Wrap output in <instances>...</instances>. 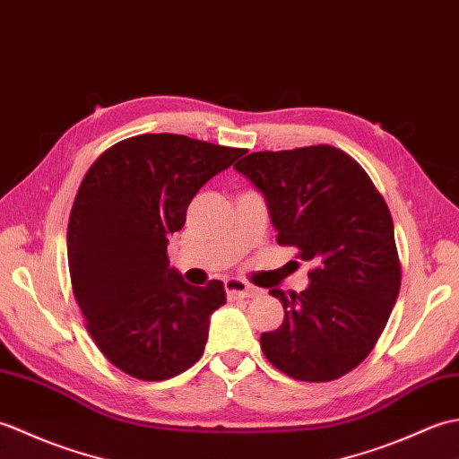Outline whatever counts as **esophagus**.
Returning <instances> with one entry per match:
<instances>
[{"label": "esophagus", "instance_id": "obj_1", "mask_svg": "<svg viewBox=\"0 0 459 459\" xmlns=\"http://www.w3.org/2000/svg\"><path fill=\"white\" fill-rule=\"evenodd\" d=\"M224 290H227L229 298H255L260 291L258 288L250 286L245 280H238V278H229L224 281Z\"/></svg>", "mask_w": 459, "mask_h": 459}]
</instances>
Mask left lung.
Here are the masks:
<instances>
[{
    "label": "left lung",
    "instance_id": "left-lung-1",
    "mask_svg": "<svg viewBox=\"0 0 459 459\" xmlns=\"http://www.w3.org/2000/svg\"><path fill=\"white\" fill-rule=\"evenodd\" d=\"M264 195L278 245L314 264L296 294L270 290L284 321L260 347L306 383L347 375L373 351L401 290L393 217L360 165L333 145L255 152L235 163Z\"/></svg>",
    "mask_w": 459,
    "mask_h": 459
}]
</instances>
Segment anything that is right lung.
<instances>
[{
    "label": "right lung",
    "mask_w": 459,
    "mask_h": 459,
    "mask_svg": "<svg viewBox=\"0 0 459 459\" xmlns=\"http://www.w3.org/2000/svg\"><path fill=\"white\" fill-rule=\"evenodd\" d=\"M245 150L178 134L122 140L96 160L74 197L66 252L92 341L126 375L178 377L201 359L221 280L191 286L169 268L168 237L191 199Z\"/></svg>",
    "instance_id": "add662e5"
}]
</instances>
